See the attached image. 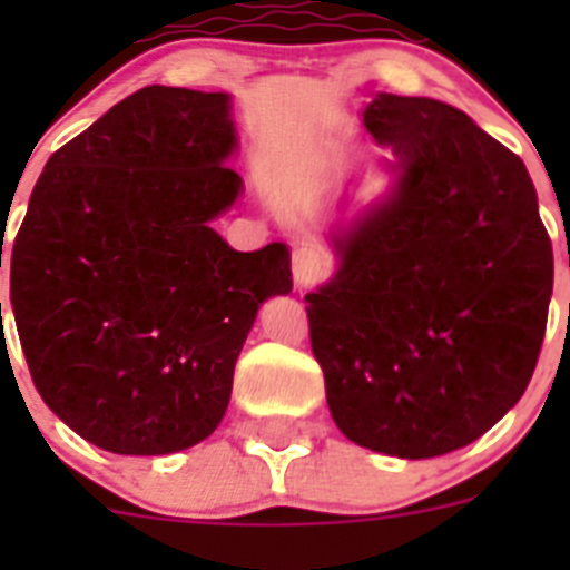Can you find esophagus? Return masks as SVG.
<instances>
[{"mask_svg":"<svg viewBox=\"0 0 570 570\" xmlns=\"http://www.w3.org/2000/svg\"><path fill=\"white\" fill-rule=\"evenodd\" d=\"M322 271H325V262H322L320 250L302 245L294 250V282L296 288H311L314 282H320Z\"/></svg>","mask_w":570,"mask_h":570,"instance_id":"esophagus-1","label":"esophagus"}]
</instances>
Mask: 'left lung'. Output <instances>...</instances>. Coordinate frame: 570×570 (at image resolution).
<instances>
[{
  "label": "left lung",
  "mask_w": 570,
  "mask_h": 570,
  "mask_svg": "<svg viewBox=\"0 0 570 570\" xmlns=\"http://www.w3.org/2000/svg\"><path fill=\"white\" fill-rule=\"evenodd\" d=\"M362 125L387 176L328 228L336 271L305 294L336 428L400 460L480 440L531 382L553 250L520 156L428 97L376 94Z\"/></svg>",
  "instance_id": "1"
}]
</instances>
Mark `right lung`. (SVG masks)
Returning a JSON list of instances; mask_svg holds the SVG:
<instances>
[{"instance_id":"add662e5","label":"right lung","mask_w":570,"mask_h":570,"mask_svg":"<svg viewBox=\"0 0 570 570\" xmlns=\"http://www.w3.org/2000/svg\"><path fill=\"white\" fill-rule=\"evenodd\" d=\"M236 148L230 94L148 85L30 194L10 250L19 342L45 405L110 454L208 440L259 305L294 288L285 242L245 254L210 228L245 194Z\"/></svg>"}]
</instances>
